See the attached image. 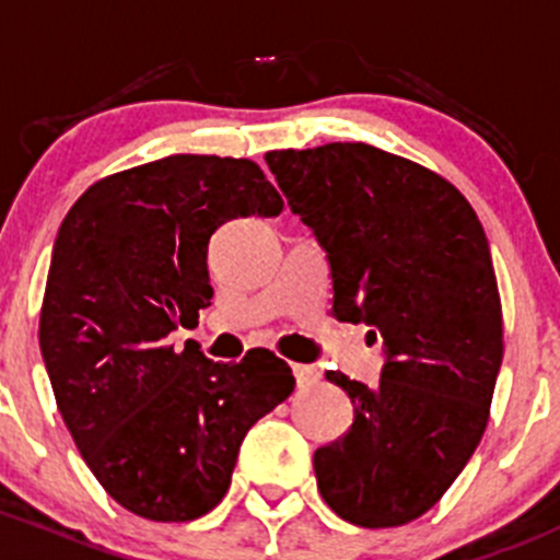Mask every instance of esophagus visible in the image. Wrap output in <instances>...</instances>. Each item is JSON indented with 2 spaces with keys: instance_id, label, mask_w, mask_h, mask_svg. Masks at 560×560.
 <instances>
[{
  "instance_id": "esophagus-1",
  "label": "esophagus",
  "mask_w": 560,
  "mask_h": 560,
  "mask_svg": "<svg viewBox=\"0 0 560 560\" xmlns=\"http://www.w3.org/2000/svg\"><path fill=\"white\" fill-rule=\"evenodd\" d=\"M293 377H296L299 388H310L320 380V369L310 366V364H293Z\"/></svg>"
}]
</instances>
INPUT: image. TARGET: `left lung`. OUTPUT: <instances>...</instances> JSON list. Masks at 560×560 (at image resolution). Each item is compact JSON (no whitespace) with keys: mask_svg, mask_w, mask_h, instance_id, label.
<instances>
[{"mask_svg":"<svg viewBox=\"0 0 560 560\" xmlns=\"http://www.w3.org/2000/svg\"><path fill=\"white\" fill-rule=\"evenodd\" d=\"M267 166L326 250L331 315L383 342L377 385L326 372L353 425L315 451L320 495L355 526H401L442 499L488 425L504 353L488 237L451 183L364 142L272 151Z\"/></svg>","mask_w":560,"mask_h":560,"instance_id":"1","label":"left lung"}]
</instances>
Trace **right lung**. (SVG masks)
I'll return each mask as SVG.
<instances>
[{
	"mask_svg": "<svg viewBox=\"0 0 560 560\" xmlns=\"http://www.w3.org/2000/svg\"><path fill=\"white\" fill-rule=\"evenodd\" d=\"M280 210L253 161L166 155L91 186L61 223L39 350L80 455L135 515H207L229 491L250 425L296 385L269 350L221 364L196 345L166 348L210 307L215 229Z\"/></svg>",
	"mask_w": 560,
	"mask_h": 560,
	"instance_id": "1",
	"label": "right lung"
}]
</instances>
